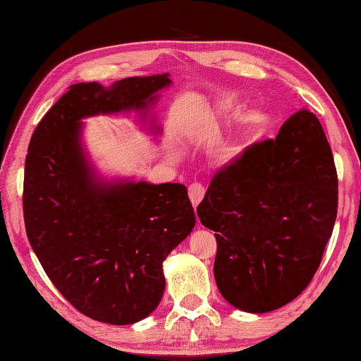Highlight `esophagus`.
<instances>
[{"label": "esophagus", "instance_id": "obj_1", "mask_svg": "<svg viewBox=\"0 0 361 361\" xmlns=\"http://www.w3.org/2000/svg\"><path fill=\"white\" fill-rule=\"evenodd\" d=\"M204 195H205V188L200 185V183H192V185L189 186V199H191L194 209L200 204V200L204 199Z\"/></svg>", "mask_w": 361, "mask_h": 361}]
</instances>
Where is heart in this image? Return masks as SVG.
Returning a JSON list of instances; mask_svg holds the SVG:
<instances>
[{
    "mask_svg": "<svg viewBox=\"0 0 361 361\" xmlns=\"http://www.w3.org/2000/svg\"><path fill=\"white\" fill-rule=\"evenodd\" d=\"M237 154V149L235 148H226L223 151V159L224 161H231V159H234Z\"/></svg>",
    "mask_w": 361,
    "mask_h": 361,
    "instance_id": "heart-1",
    "label": "heart"
}]
</instances>
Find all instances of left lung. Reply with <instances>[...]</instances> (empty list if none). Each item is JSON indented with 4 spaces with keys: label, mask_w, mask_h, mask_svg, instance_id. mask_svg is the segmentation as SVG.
<instances>
[{
    "label": "left lung",
    "mask_w": 361,
    "mask_h": 361,
    "mask_svg": "<svg viewBox=\"0 0 361 361\" xmlns=\"http://www.w3.org/2000/svg\"><path fill=\"white\" fill-rule=\"evenodd\" d=\"M197 215L215 231L213 274L231 305L264 314L301 295L338 215V173L317 116L299 109L276 140L219 170Z\"/></svg>",
    "instance_id": "obj_1"
}]
</instances>
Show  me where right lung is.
Segmentation results:
<instances>
[{"label":"right lung","instance_id":"obj_1","mask_svg":"<svg viewBox=\"0 0 361 361\" xmlns=\"http://www.w3.org/2000/svg\"><path fill=\"white\" fill-rule=\"evenodd\" d=\"M169 73L133 76L105 87L73 84L30 140L23 180L27 237L42 269L79 312L130 325L161 302L162 262L195 224L180 183L105 180L82 145V119L135 111L146 122ZM149 130L161 126L149 118Z\"/></svg>","mask_w":361,"mask_h":361}]
</instances>
